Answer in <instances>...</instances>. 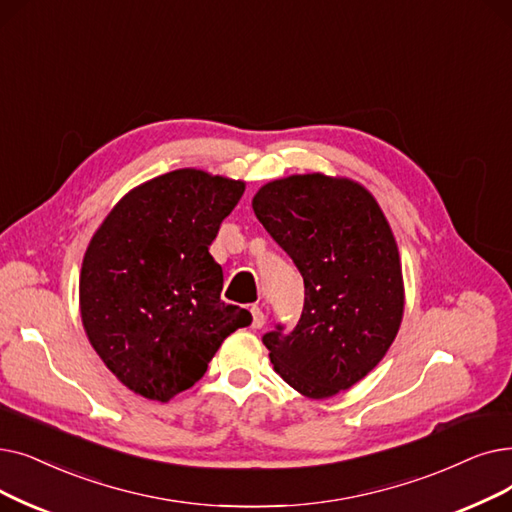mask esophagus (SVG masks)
<instances>
[{
  "label": "esophagus",
  "instance_id": "esophagus-1",
  "mask_svg": "<svg viewBox=\"0 0 512 512\" xmlns=\"http://www.w3.org/2000/svg\"><path fill=\"white\" fill-rule=\"evenodd\" d=\"M251 314H253V328H261L265 324V314L259 305L251 307Z\"/></svg>",
  "mask_w": 512,
  "mask_h": 512
}]
</instances>
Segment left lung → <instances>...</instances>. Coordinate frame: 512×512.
<instances>
[{"mask_svg":"<svg viewBox=\"0 0 512 512\" xmlns=\"http://www.w3.org/2000/svg\"><path fill=\"white\" fill-rule=\"evenodd\" d=\"M253 211L305 284L297 326L263 335L274 370L311 399L353 387L404 316L402 263L379 203L347 177L307 173L259 188Z\"/></svg>","mask_w":512,"mask_h":512,"instance_id":"8db88e82","label":"left lung"}]
</instances>
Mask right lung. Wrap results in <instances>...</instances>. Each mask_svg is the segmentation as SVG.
<instances>
[{
    "instance_id": "right-lung-1",
    "label": "right lung",
    "mask_w": 512,
    "mask_h": 512,
    "mask_svg": "<svg viewBox=\"0 0 512 512\" xmlns=\"http://www.w3.org/2000/svg\"><path fill=\"white\" fill-rule=\"evenodd\" d=\"M242 192L240 180L169 171L127 192L90 240L79 278L83 328L133 393L169 402L253 322L221 301L224 272L209 253Z\"/></svg>"
}]
</instances>
